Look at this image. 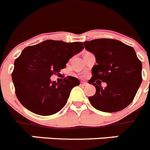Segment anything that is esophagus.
Segmentation results:
<instances>
[{
	"label": "esophagus",
	"instance_id": "34e87169",
	"mask_svg": "<svg viewBox=\"0 0 150 150\" xmlns=\"http://www.w3.org/2000/svg\"><path fill=\"white\" fill-rule=\"evenodd\" d=\"M81 85H83V86H86V85H87V83H86V82L81 81Z\"/></svg>",
	"mask_w": 150,
	"mask_h": 150
}]
</instances>
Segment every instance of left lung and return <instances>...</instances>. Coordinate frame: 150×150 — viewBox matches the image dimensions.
Segmentation results:
<instances>
[{"label":"left lung","instance_id":"1","mask_svg":"<svg viewBox=\"0 0 150 150\" xmlns=\"http://www.w3.org/2000/svg\"><path fill=\"white\" fill-rule=\"evenodd\" d=\"M95 54L97 64L89 81L96 92L89 97L91 104L105 112L121 111L132 103L142 82V64L130 46L115 39L100 38L83 42ZM96 83H95V81ZM107 86L103 88L101 81Z\"/></svg>","mask_w":150,"mask_h":150}]
</instances>
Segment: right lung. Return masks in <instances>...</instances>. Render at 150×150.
Returning <instances> with one entry per match:
<instances>
[{"label": "right lung", "mask_w": 150, "mask_h": 150, "mask_svg": "<svg viewBox=\"0 0 150 150\" xmlns=\"http://www.w3.org/2000/svg\"><path fill=\"white\" fill-rule=\"evenodd\" d=\"M83 49L81 42L53 40L26 47L15 59L12 73L15 94L23 107L40 115L59 112L80 81L68 76L61 83H56L51 82L50 78L65 68L69 60Z\"/></svg>", "instance_id": "right-lung-1"}]
</instances>
